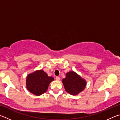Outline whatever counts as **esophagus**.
Returning a JSON list of instances; mask_svg holds the SVG:
<instances>
[{
    "label": "esophagus",
    "instance_id": "1",
    "mask_svg": "<svg viewBox=\"0 0 120 120\" xmlns=\"http://www.w3.org/2000/svg\"><path fill=\"white\" fill-rule=\"evenodd\" d=\"M56 80H58V81H59V80H60V77H59L56 76Z\"/></svg>",
    "mask_w": 120,
    "mask_h": 120
}]
</instances>
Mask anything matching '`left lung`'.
Returning <instances> with one entry per match:
<instances>
[{
  "label": "left lung",
  "instance_id": "left-lung-1",
  "mask_svg": "<svg viewBox=\"0 0 120 120\" xmlns=\"http://www.w3.org/2000/svg\"><path fill=\"white\" fill-rule=\"evenodd\" d=\"M65 90L71 95H77L84 90L86 82L74 71L66 74V78L62 79Z\"/></svg>",
  "mask_w": 120,
  "mask_h": 120
}]
</instances>
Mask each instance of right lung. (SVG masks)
<instances>
[{"mask_svg":"<svg viewBox=\"0 0 120 120\" xmlns=\"http://www.w3.org/2000/svg\"><path fill=\"white\" fill-rule=\"evenodd\" d=\"M53 77H49L43 70L36 71L28 75L26 78V87L32 94L37 96L45 93Z\"/></svg>","mask_w":120,"mask_h":120,"instance_id":"right-lung-1","label":"right lung"}]
</instances>
